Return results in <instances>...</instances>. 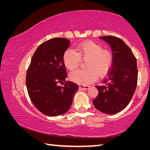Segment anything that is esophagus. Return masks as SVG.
<instances>
[{
    "label": "esophagus",
    "instance_id": "34e87169",
    "mask_svg": "<svg viewBox=\"0 0 150 150\" xmlns=\"http://www.w3.org/2000/svg\"><path fill=\"white\" fill-rule=\"evenodd\" d=\"M79 88H81V89H83V90H87L90 88V86H88V85H80Z\"/></svg>",
    "mask_w": 150,
    "mask_h": 150
}]
</instances>
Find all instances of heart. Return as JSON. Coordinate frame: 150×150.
<instances>
[{"label":"heart","instance_id":"1","mask_svg":"<svg viewBox=\"0 0 150 150\" xmlns=\"http://www.w3.org/2000/svg\"><path fill=\"white\" fill-rule=\"evenodd\" d=\"M81 59L85 60L87 69L72 72L69 79L81 85L93 83L98 76L102 77L110 69L113 63V56L110 52L104 50L103 45L93 41H85L76 45L75 49L68 48L63 55V63L70 71L77 69Z\"/></svg>","mask_w":150,"mask_h":150}]
</instances>
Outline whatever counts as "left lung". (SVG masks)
<instances>
[{
    "label": "left lung",
    "instance_id": "obj_1",
    "mask_svg": "<svg viewBox=\"0 0 150 150\" xmlns=\"http://www.w3.org/2000/svg\"><path fill=\"white\" fill-rule=\"evenodd\" d=\"M99 38L110 45L113 63L103 85L96 86L98 95L93 102L98 110L114 115L126 107L135 92L138 82L137 61L122 40L112 35Z\"/></svg>",
    "mask_w": 150,
    "mask_h": 150
}]
</instances>
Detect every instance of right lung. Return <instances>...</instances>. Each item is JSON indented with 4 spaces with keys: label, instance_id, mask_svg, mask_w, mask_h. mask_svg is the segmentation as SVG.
<instances>
[{
    "label": "right lung",
    "instance_id": "add662e5",
    "mask_svg": "<svg viewBox=\"0 0 150 150\" xmlns=\"http://www.w3.org/2000/svg\"><path fill=\"white\" fill-rule=\"evenodd\" d=\"M70 41L55 38L42 43L35 50L27 70L26 84L32 103L38 110L49 116L67 112L79 85L66 81L67 71L63 55ZM65 82L63 87L58 83Z\"/></svg>",
    "mask_w": 150,
    "mask_h": 150
}]
</instances>
